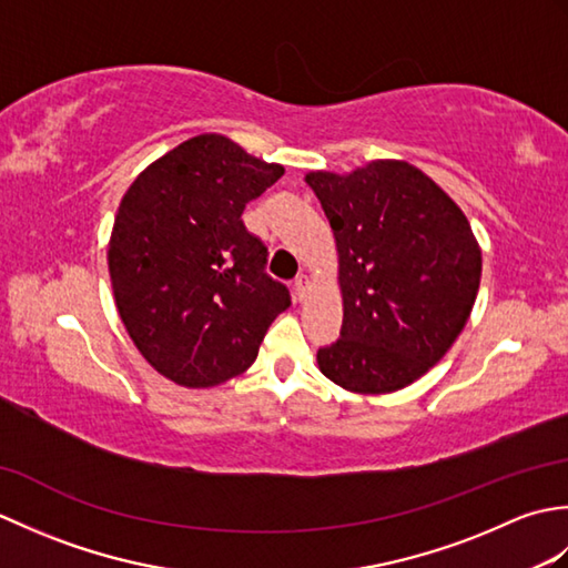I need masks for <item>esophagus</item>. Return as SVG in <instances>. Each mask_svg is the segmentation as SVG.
I'll use <instances>...</instances> for the list:
<instances>
[{"label":"esophagus","instance_id":"34e87169","mask_svg":"<svg viewBox=\"0 0 568 568\" xmlns=\"http://www.w3.org/2000/svg\"><path fill=\"white\" fill-rule=\"evenodd\" d=\"M310 277L307 275H297L295 277V297L300 300V303H303V300H307V295H310Z\"/></svg>","mask_w":568,"mask_h":568}]
</instances>
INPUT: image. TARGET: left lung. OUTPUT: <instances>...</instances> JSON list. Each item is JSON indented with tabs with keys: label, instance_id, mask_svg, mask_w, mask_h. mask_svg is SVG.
Segmentation results:
<instances>
[{
	"label": "left lung",
	"instance_id": "1",
	"mask_svg": "<svg viewBox=\"0 0 568 568\" xmlns=\"http://www.w3.org/2000/svg\"><path fill=\"white\" fill-rule=\"evenodd\" d=\"M339 253L342 339L320 348L332 383L361 395L405 388L462 334L480 285V246L462 207L407 161L312 171Z\"/></svg>",
	"mask_w": 568,
	"mask_h": 568
}]
</instances>
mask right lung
Segmentation results:
<instances>
[{
	"label": "right lung",
	"instance_id": "right-lung-1",
	"mask_svg": "<svg viewBox=\"0 0 568 568\" xmlns=\"http://www.w3.org/2000/svg\"><path fill=\"white\" fill-rule=\"evenodd\" d=\"M285 173L222 134L180 143L139 173L114 216L106 263L141 356L185 388L244 373L291 293L265 273L268 248L241 222Z\"/></svg>",
	"mask_w": 568,
	"mask_h": 568
}]
</instances>
